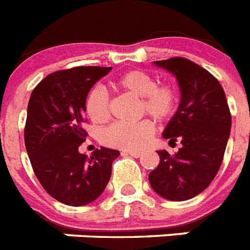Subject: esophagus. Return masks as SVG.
I'll list each match as a JSON object with an SVG mask.
<instances>
[{
  "mask_svg": "<svg viewBox=\"0 0 250 250\" xmlns=\"http://www.w3.org/2000/svg\"><path fill=\"white\" fill-rule=\"evenodd\" d=\"M121 153H126V155H130L133 157H139L142 155V151H137V149H125Z\"/></svg>",
  "mask_w": 250,
  "mask_h": 250,
  "instance_id": "34e87169",
  "label": "esophagus"
}]
</instances>
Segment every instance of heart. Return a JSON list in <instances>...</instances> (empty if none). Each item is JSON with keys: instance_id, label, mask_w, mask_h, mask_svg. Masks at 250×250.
<instances>
[{"instance_id": "obj_1", "label": "heart", "mask_w": 250, "mask_h": 250, "mask_svg": "<svg viewBox=\"0 0 250 250\" xmlns=\"http://www.w3.org/2000/svg\"><path fill=\"white\" fill-rule=\"evenodd\" d=\"M116 86L141 98V112L165 123L175 115L179 105L178 89L171 83H157L152 75L143 71L125 72L116 80ZM85 112L94 124L109 119V98L104 87H91L85 98ZM155 131L152 121L145 119L134 124L116 123L105 127L102 142L109 147L139 149L149 142Z\"/></svg>"}]
</instances>
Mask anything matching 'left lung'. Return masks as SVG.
I'll return each mask as SVG.
<instances>
[{"mask_svg":"<svg viewBox=\"0 0 250 250\" xmlns=\"http://www.w3.org/2000/svg\"><path fill=\"white\" fill-rule=\"evenodd\" d=\"M175 76L181 103L163 137L179 139L174 155L157 151L160 164L149 173L151 187L164 199L185 201L203 192L218 173L231 131V113L223 87L210 72L186 58L153 62Z\"/></svg>","mask_w":250,"mask_h":250,"instance_id":"8db88e82","label":"left lung"}]
</instances>
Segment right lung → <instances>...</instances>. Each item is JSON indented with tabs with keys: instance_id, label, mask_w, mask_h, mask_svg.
Returning <instances> with one entry per match:
<instances>
[{
	"instance_id": "add662e5",
	"label": "right lung",
	"mask_w": 250,
	"mask_h": 250,
	"mask_svg": "<svg viewBox=\"0 0 250 250\" xmlns=\"http://www.w3.org/2000/svg\"><path fill=\"white\" fill-rule=\"evenodd\" d=\"M112 67H75L50 73L33 89L27 109L24 142L36 177L55 200L83 207L97 200L111 178L117 149L79 152L83 129L85 98Z\"/></svg>"
}]
</instances>
